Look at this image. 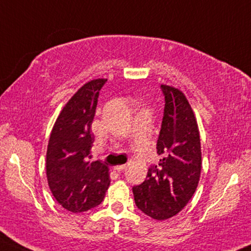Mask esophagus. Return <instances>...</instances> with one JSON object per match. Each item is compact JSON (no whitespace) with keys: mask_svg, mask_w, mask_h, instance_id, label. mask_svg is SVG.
I'll return each mask as SVG.
<instances>
[{"mask_svg":"<svg viewBox=\"0 0 251 251\" xmlns=\"http://www.w3.org/2000/svg\"><path fill=\"white\" fill-rule=\"evenodd\" d=\"M126 164H122V166H116L115 168H113V169H115L116 171H118V173H122V171H124L126 169Z\"/></svg>","mask_w":251,"mask_h":251,"instance_id":"1","label":"esophagus"}]
</instances>
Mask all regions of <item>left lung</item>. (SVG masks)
<instances>
[{"label":"left lung","mask_w":251,"mask_h":251,"mask_svg":"<svg viewBox=\"0 0 251 251\" xmlns=\"http://www.w3.org/2000/svg\"><path fill=\"white\" fill-rule=\"evenodd\" d=\"M166 105L157 140V166L133 188L135 205L155 220H167L192 198L201 171L198 124L188 98L173 85L161 84Z\"/></svg>","instance_id":"1"}]
</instances>
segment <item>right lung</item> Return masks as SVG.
<instances>
[{"instance_id": "right-lung-1", "label": "right lung", "mask_w": 251, "mask_h": 251, "mask_svg": "<svg viewBox=\"0 0 251 251\" xmlns=\"http://www.w3.org/2000/svg\"><path fill=\"white\" fill-rule=\"evenodd\" d=\"M106 81L95 78L82 85L63 106L50 135L47 182L56 201L73 213L100 205L111 182L109 167L102 161H90L91 124Z\"/></svg>"}]
</instances>
